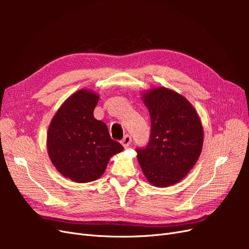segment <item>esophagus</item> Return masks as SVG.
<instances>
[{
	"mask_svg": "<svg viewBox=\"0 0 249 249\" xmlns=\"http://www.w3.org/2000/svg\"><path fill=\"white\" fill-rule=\"evenodd\" d=\"M131 142H132V138L130 135H125V136L123 138V140L120 141V143H122L123 146H124V147L129 146L131 144Z\"/></svg>",
	"mask_w": 249,
	"mask_h": 249,
	"instance_id": "obj_1",
	"label": "esophagus"
}]
</instances>
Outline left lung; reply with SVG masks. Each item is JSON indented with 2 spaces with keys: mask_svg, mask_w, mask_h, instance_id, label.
<instances>
[{
  "mask_svg": "<svg viewBox=\"0 0 249 249\" xmlns=\"http://www.w3.org/2000/svg\"><path fill=\"white\" fill-rule=\"evenodd\" d=\"M149 111L150 134L137 158L150 184L167 187L179 182L198 160L203 143L199 117L184 96L155 88L143 96Z\"/></svg>",
  "mask_w": 249,
  "mask_h": 249,
  "instance_id": "8db88e82",
  "label": "left lung"
}]
</instances>
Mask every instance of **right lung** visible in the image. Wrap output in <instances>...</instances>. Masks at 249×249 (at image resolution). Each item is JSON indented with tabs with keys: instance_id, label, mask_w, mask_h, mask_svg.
Returning <instances> with one entry per match:
<instances>
[{
	"instance_id": "add662e5",
	"label": "right lung",
	"mask_w": 249,
	"mask_h": 249,
	"mask_svg": "<svg viewBox=\"0 0 249 249\" xmlns=\"http://www.w3.org/2000/svg\"><path fill=\"white\" fill-rule=\"evenodd\" d=\"M99 96L79 90L53 118L48 132V153L57 170L77 183L99 178L110 157L124 149L111 139L106 124L94 118Z\"/></svg>"
}]
</instances>
